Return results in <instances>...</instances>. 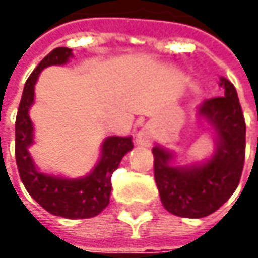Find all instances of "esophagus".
I'll use <instances>...</instances> for the list:
<instances>
[{
    "label": "esophagus",
    "instance_id": "esophagus-1",
    "mask_svg": "<svg viewBox=\"0 0 258 258\" xmlns=\"http://www.w3.org/2000/svg\"><path fill=\"white\" fill-rule=\"evenodd\" d=\"M155 141V131L151 124H146L144 126L138 135H136V142L141 145V146H151L154 144Z\"/></svg>",
    "mask_w": 258,
    "mask_h": 258
}]
</instances>
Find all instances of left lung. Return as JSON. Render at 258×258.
<instances>
[{
  "label": "left lung",
  "mask_w": 258,
  "mask_h": 258,
  "mask_svg": "<svg viewBox=\"0 0 258 258\" xmlns=\"http://www.w3.org/2000/svg\"><path fill=\"white\" fill-rule=\"evenodd\" d=\"M224 96L204 100L197 114L214 132L211 158L191 165H175V154L155 146V182L166 211L185 218L215 213L237 189L245 158V122L234 85L220 77Z\"/></svg>",
  "instance_id": "left-lung-1"
}]
</instances>
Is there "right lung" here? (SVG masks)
I'll return each mask as SVG.
<instances>
[{
    "label": "right lung",
    "instance_id": "1",
    "mask_svg": "<svg viewBox=\"0 0 258 258\" xmlns=\"http://www.w3.org/2000/svg\"><path fill=\"white\" fill-rule=\"evenodd\" d=\"M73 57L72 48L57 47L50 51L25 82L15 119V161L25 189L45 211L63 218L80 220L100 214L107 207L112 191V173L122 158L132 151V136H109L102 144L100 159L92 172L82 178H64L38 171L28 148L34 144L30 107L34 103V86L48 66H61Z\"/></svg>",
    "mask_w": 258,
    "mask_h": 258
}]
</instances>
